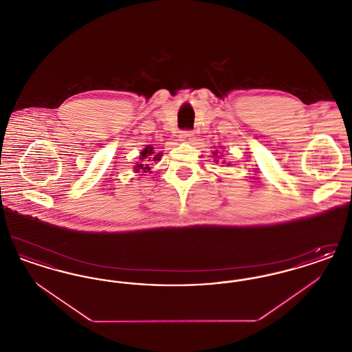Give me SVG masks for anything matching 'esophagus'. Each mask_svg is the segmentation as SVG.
Instances as JSON below:
<instances>
[{"instance_id": "34e87169", "label": "esophagus", "mask_w": 352, "mask_h": 352, "mask_svg": "<svg viewBox=\"0 0 352 352\" xmlns=\"http://www.w3.org/2000/svg\"><path fill=\"white\" fill-rule=\"evenodd\" d=\"M179 141H182L184 144H190V142H192V141H194V133H192V132H190V131L182 132L181 135H179Z\"/></svg>"}]
</instances>
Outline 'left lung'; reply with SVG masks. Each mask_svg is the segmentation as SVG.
I'll list each match as a JSON object with an SVG mask.
<instances>
[{
	"instance_id": "8db88e82",
	"label": "left lung",
	"mask_w": 352,
	"mask_h": 352,
	"mask_svg": "<svg viewBox=\"0 0 352 352\" xmlns=\"http://www.w3.org/2000/svg\"><path fill=\"white\" fill-rule=\"evenodd\" d=\"M212 153H214V160H215V162H218L219 160H220V155H218L219 151H212ZM221 164H227V166H231V162L223 161Z\"/></svg>"
}]
</instances>
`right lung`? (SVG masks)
Masks as SVG:
<instances>
[{"instance_id":"1","label":"right lung","mask_w":352,"mask_h":352,"mask_svg":"<svg viewBox=\"0 0 352 352\" xmlns=\"http://www.w3.org/2000/svg\"><path fill=\"white\" fill-rule=\"evenodd\" d=\"M162 157V153H158L151 145H146L142 151H140L138 162L133 165V171L138 175H145L151 173V165L153 162L160 161Z\"/></svg>"}]
</instances>
